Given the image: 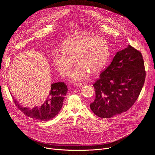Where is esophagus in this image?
Returning <instances> with one entry per match:
<instances>
[{
	"mask_svg": "<svg viewBox=\"0 0 155 155\" xmlns=\"http://www.w3.org/2000/svg\"><path fill=\"white\" fill-rule=\"evenodd\" d=\"M85 84H86V83H85L84 82H78V83H76V85H77V86H80V87L83 86L85 85Z\"/></svg>",
	"mask_w": 155,
	"mask_h": 155,
	"instance_id": "esophagus-1",
	"label": "esophagus"
}]
</instances>
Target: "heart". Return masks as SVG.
Listing matches in <instances>:
<instances>
[{"label": "heart", "instance_id": "heart-1", "mask_svg": "<svg viewBox=\"0 0 155 155\" xmlns=\"http://www.w3.org/2000/svg\"><path fill=\"white\" fill-rule=\"evenodd\" d=\"M109 58V48L102 38L86 35H78L65 40L61 50L55 51L53 64L58 72L69 75L75 61L77 65L70 77L74 81L85 78L88 73L97 75L107 65Z\"/></svg>", "mask_w": 155, "mask_h": 155}]
</instances>
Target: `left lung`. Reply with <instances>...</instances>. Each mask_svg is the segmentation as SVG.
Here are the masks:
<instances>
[{
	"instance_id": "left-lung-1",
	"label": "left lung",
	"mask_w": 155,
	"mask_h": 155,
	"mask_svg": "<svg viewBox=\"0 0 155 155\" xmlns=\"http://www.w3.org/2000/svg\"><path fill=\"white\" fill-rule=\"evenodd\" d=\"M145 76L140 51L129 45L117 52L93 83L96 98L90 104L93 112L100 118H108L127 111L139 97Z\"/></svg>"
}]
</instances>
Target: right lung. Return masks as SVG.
<instances>
[{
    "label": "right lung",
    "instance_id": "right-lung-1",
    "mask_svg": "<svg viewBox=\"0 0 155 155\" xmlns=\"http://www.w3.org/2000/svg\"><path fill=\"white\" fill-rule=\"evenodd\" d=\"M67 91V85L64 82H57L51 84L49 96L40 106L29 108L21 106L15 99L13 102L26 116L37 120L48 121L55 117L59 112Z\"/></svg>",
    "mask_w": 155,
    "mask_h": 155
}]
</instances>
